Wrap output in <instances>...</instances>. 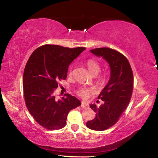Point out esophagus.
<instances>
[{
  "mask_svg": "<svg viewBox=\"0 0 158 158\" xmlns=\"http://www.w3.org/2000/svg\"><path fill=\"white\" fill-rule=\"evenodd\" d=\"M81 107H83V108H86V107H88V103L87 102H85V101H82L81 102Z\"/></svg>",
  "mask_w": 158,
  "mask_h": 158,
  "instance_id": "obj_1",
  "label": "esophagus"
}]
</instances>
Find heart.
I'll return each mask as SVG.
<instances>
[{
	"instance_id": "b5f03b06",
	"label": "heart",
	"mask_w": 158,
	"mask_h": 158,
	"mask_svg": "<svg viewBox=\"0 0 158 158\" xmlns=\"http://www.w3.org/2000/svg\"><path fill=\"white\" fill-rule=\"evenodd\" d=\"M87 66L89 72H90L92 75H94V74H98L100 70V65L98 64L97 61L94 60H89L87 61ZM73 73V69L70 68V71H69V75H71ZM94 90L92 88H79L78 90H77V93L79 96H81L82 97H87L88 94L90 93V92H93Z\"/></svg>"
}]
</instances>
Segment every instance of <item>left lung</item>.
<instances>
[{
  "label": "left lung",
  "mask_w": 158,
  "mask_h": 158,
  "mask_svg": "<svg viewBox=\"0 0 158 158\" xmlns=\"http://www.w3.org/2000/svg\"><path fill=\"white\" fill-rule=\"evenodd\" d=\"M96 56L103 57L110 68L109 81L98 95L104 101L99 107L90 104L96 116L86 123L87 127L95 131H103L118 121L130 101L134 77L130 64L124 55L114 49L98 48L90 50Z\"/></svg>",
  "instance_id": "8db88e82"
}]
</instances>
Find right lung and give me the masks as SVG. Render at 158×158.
<instances>
[{"instance_id":"obj_1","label":"right lung","mask_w":158,"mask_h":158,"mask_svg":"<svg viewBox=\"0 0 158 158\" xmlns=\"http://www.w3.org/2000/svg\"><path fill=\"white\" fill-rule=\"evenodd\" d=\"M85 50L84 47L46 44L30 56L23 75L24 100L30 114L43 127L49 130L63 128L70 111L81 104L69 94L57 100L54 92L58 82L66 79L70 64Z\"/></svg>"}]
</instances>
